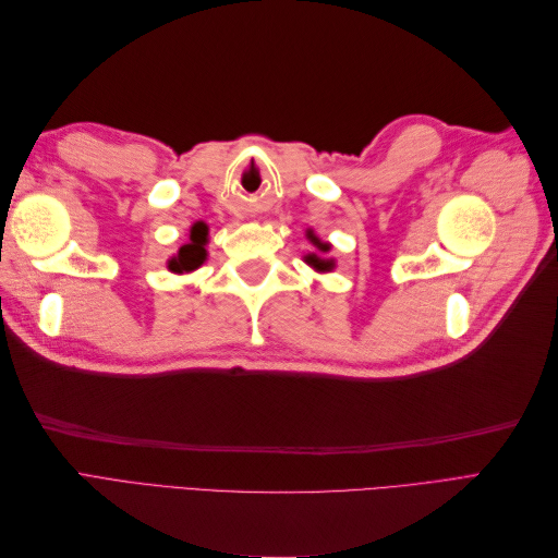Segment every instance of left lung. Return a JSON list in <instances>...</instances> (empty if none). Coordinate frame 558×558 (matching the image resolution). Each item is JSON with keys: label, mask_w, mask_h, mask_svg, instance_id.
<instances>
[{"label": "left lung", "mask_w": 558, "mask_h": 558, "mask_svg": "<svg viewBox=\"0 0 558 558\" xmlns=\"http://www.w3.org/2000/svg\"><path fill=\"white\" fill-rule=\"evenodd\" d=\"M307 240H310L318 251H324V253L330 251V244L320 242V240L316 238V234H314V230H307ZM305 263H307L310 267H314L316 272H332V269H335V258H320L318 253H307Z\"/></svg>", "instance_id": "left-lung-1"}]
</instances>
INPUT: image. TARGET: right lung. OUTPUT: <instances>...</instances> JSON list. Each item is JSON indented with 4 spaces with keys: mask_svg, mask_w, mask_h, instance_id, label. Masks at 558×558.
I'll list each match as a JSON object with an SVG mask.
<instances>
[{
    "mask_svg": "<svg viewBox=\"0 0 558 558\" xmlns=\"http://www.w3.org/2000/svg\"><path fill=\"white\" fill-rule=\"evenodd\" d=\"M209 226L205 221H195L189 232V242L181 244L174 256L167 260V269L174 275H191L207 260Z\"/></svg>",
    "mask_w": 558,
    "mask_h": 558,
    "instance_id": "1",
    "label": "right lung"
}]
</instances>
